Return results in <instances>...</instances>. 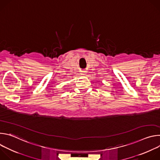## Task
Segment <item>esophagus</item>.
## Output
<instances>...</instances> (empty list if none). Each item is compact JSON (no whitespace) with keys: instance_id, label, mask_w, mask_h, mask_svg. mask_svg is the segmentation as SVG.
I'll use <instances>...</instances> for the list:
<instances>
[{"instance_id":"1","label":"esophagus","mask_w":160,"mask_h":160,"mask_svg":"<svg viewBox=\"0 0 160 160\" xmlns=\"http://www.w3.org/2000/svg\"><path fill=\"white\" fill-rule=\"evenodd\" d=\"M81 72H82V75H86V73H87V72H86V71H84V70L82 71Z\"/></svg>"}]
</instances>
